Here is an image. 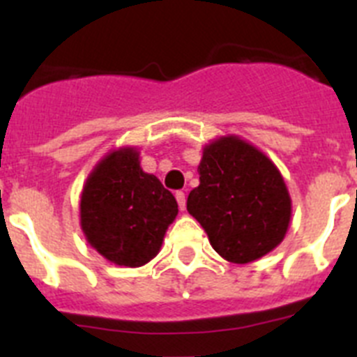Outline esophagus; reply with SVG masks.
I'll list each match as a JSON object with an SVG mask.
<instances>
[{"label":"esophagus","mask_w":357,"mask_h":357,"mask_svg":"<svg viewBox=\"0 0 357 357\" xmlns=\"http://www.w3.org/2000/svg\"><path fill=\"white\" fill-rule=\"evenodd\" d=\"M175 198H176V202H178V207H181V211H184L185 209V193L184 191H176Z\"/></svg>","instance_id":"1"}]
</instances>
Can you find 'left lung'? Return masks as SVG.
<instances>
[{"mask_svg": "<svg viewBox=\"0 0 357 357\" xmlns=\"http://www.w3.org/2000/svg\"><path fill=\"white\" fill-rule=\"evenodd\" d=\"M198 173L188 211L223 259L247 264L279 247L291 220V198L259 148L239 135H222L204 146Z\"/></svg>", "mask_w": 357, "mask_h": 357, "instance_id": "1", "label": "left lung"}]
</instances>
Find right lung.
<instances>
[{
	"instance_id": "1",
	"label": "right lung",
	"mask_w": 357,
	"mask_h": 357,
	"mask_svg": "<svg viewBox=\"0 0 357 357\" xmlns=\"http://www.w3.org/2000/svg\"><path fill=\"white\" fill-rule=\"evenodd\" d=\"M176 214L175 197L155 175L143 172L134 146L109 151L82 189L85 239L118 266L137 268L153 259Z\"/></svg>"
}]
</instances>
